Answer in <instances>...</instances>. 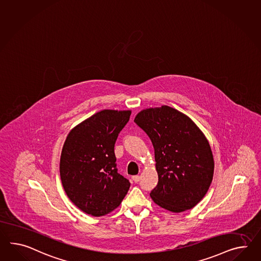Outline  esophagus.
I'll use <instances>...</instances> for the list:
<instances>
[{
    "instance_id": "34e87169",
    "label": "esophagus",
    "mask_w": 261,
    "mask_h": 261,
    "mask_svg": "<svg viewBox=\"0 0 261 261\" xmlns=\"http://www.w3.org/2000/svg\"><path fill=\"white\" fill-rule=\"evenodd\" d=\"M133 180H134V182H138V181L140 180V176H139V175L133 176Z\"/></svg>"
}]
</instances>
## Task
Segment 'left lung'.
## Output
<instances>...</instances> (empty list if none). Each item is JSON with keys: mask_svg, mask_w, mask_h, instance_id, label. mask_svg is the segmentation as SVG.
Segmentation results:
<instances>
[{"mask_svg": "<svg viewBox=\"0 0 261 261\" xmlns=\"http://www.w3.org/2000/svg\"><path fill=\"white\" fill-rule=\"evenodd\" d=\"M134 122L153 145L158 185L149 194L152 201L173 213L196 206L214 175L205 135L187 114L167 105L142 110Z\"/></svg>", "mask_w": 261, "mask_h": 261, "instance_id": "8db88e82", "label": "left lung"}]
</instances>
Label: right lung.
Masks as SVG:
<instances>
[{
	"label": "right lung",
	"instance_id": "1",
	"mask_svg": "<svg viewBox=\"0 0 261 261\" xmlns=\"http://www.w3.org/2000/svg\"><path fill=\"white\" fill-rule=\"evenodd\" d=\"M130 110H103L73 127L60 156L65 193L84 213L101 217L120 205L130 182L117 172L114 144Z\"/></svg>",
	"mask_w": 261,
	"mask_h": 261
}]
</instances>
